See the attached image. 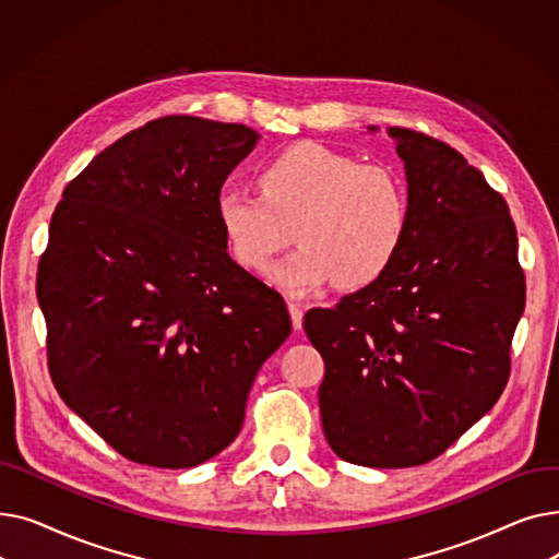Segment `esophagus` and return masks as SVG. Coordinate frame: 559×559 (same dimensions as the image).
I'll use <instances>...</instances> for the list:
<instances>
[{
    "instance_id": "obj_1",
    "label": "esophagus",
    "mask_w": 559,
    "mask_h": 559,
    "mask_svg": "<svg viewBox=\"0 0 559 559\" xmlns=\"http://www.w3.org/2000/svg\"><path fill=\"white\" fill-rule=\"evenodd\" d=\"M287 308H289V314H292V326H295L297 331H301V326H304V308L299 304H295V301H289Z\"/></svg>"
}]
</instances>
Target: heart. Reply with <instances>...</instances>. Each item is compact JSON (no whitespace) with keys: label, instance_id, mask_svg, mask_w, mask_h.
<instances>
[{"label":"heart","instance_id":"obj_1","mask_svg":"<svg viewBox=\"0 0 559 559\" xmlns=\"http://www.w3.org/2000/svg\"><path fill=\"white\" fill-rule=\"evenodd\" d=\"M260 194L222 190L217 226L230 255L264 272L297 238L301 247L270 274L292 295L335 281L342 289L376 283L396 262L409 228V199L385 165L317 142H297L258 171Z\"/></svg>","mask_w":559,"mask_h":559}]
</instances>
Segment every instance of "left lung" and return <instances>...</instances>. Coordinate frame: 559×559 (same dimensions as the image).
I'll return each mask as SVG.
<instances>
[{
	"mask_svg": "<svg viewBox=\"0 0 559 559\" xmlns=\"http://www.w3.org/2000/svg\"><path fill=\"white\" fill-rule=\"evenodd\" d=\"M388 133L407 176L405 245L388 274L308 310L304 329L324 358L331 449L403 468L442 455L503 394L525 276L508 203L483 171L442 140Z\"/></svg>",
	"mask_w": 559,
	"mask_h": 559,
	"instance_id": "1",
	"label": "left lung"
}]
</instances>
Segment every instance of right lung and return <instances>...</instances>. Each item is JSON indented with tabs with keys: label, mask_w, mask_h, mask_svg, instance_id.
I'll return each instance as SVG.
<instances>
[{
	"label": "right lung",
	"mask_w": 559,
	"mask_h": 559,
	"mask_svg": "<svg viewBox=\"0 0 559 559\" xmlns=\"http://www.w3.org/2000/svg\"><path fill=\"white\" fill-rule=\"evenodd\" d=\"M258 138L158 117L97 154L53 211L36 278L49 376L131 462L188 468L222 453L292 333L283 297L228 255L215 217Z\"/></svg>",
	"instance_id": "add662e5"
}]
</instances>
